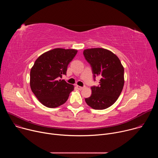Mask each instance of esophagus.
Wrapping results in <instances>:
<instances>
[{"mask_svg":"<svg viewBox=\"0 0 158 158\" xmlns=\"http://www.w3.org/2000/svg\"><path fill=\"white\" fill-rule=\"evenodd\" d=\"M76 87H77V89H79V90H82V89L84 88L83 87H81V86H79V85H77Z\"/></svg>","mask_w":158,"mask_h":158,"instance_id":"obj_1","label":"esophagus"}]
</instances>
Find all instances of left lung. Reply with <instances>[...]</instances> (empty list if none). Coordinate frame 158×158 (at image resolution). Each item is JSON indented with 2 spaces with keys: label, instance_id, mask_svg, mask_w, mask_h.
Segmentation results:
<instances>
[{
  "label": "left lung",
  "instance_id": "8db88e82",
  "mask_svg": "<svg viewBox=\"0 0 158 158\" xmlns=\"http://www.w3.org/2000/svg\"><path fill=\"white\" fill-rule=\"evenodd\" d=\"M91 64L94 77H101L99 86L91 87L92 94L85 101L94 109L111 106L120 96L124 84V67L118 57L104 48L86 49L83 52Z\"/></svg>",
  "mask_w": 158,
  "mask_h": 158
}]
</instances>
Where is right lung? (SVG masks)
<instances>
[{
	"label": "right lung",
	"mask_w": 158,
	"mask_h": 158,
	"mask_svg": "<svg viewBox=\"0 0 158 158\" xmlns=\"http://www.w3.org/2000/svg\"><path fill=\"white\" fill-rule=\"evenodd\" d=\"M77 52L74 49L56 48L41 54L30 73L32 93L44 106L55 108L64 104L74 86L60 78Z\"/></svg>",
	"instance_id": "right-lung-1"
}]
</instances>
